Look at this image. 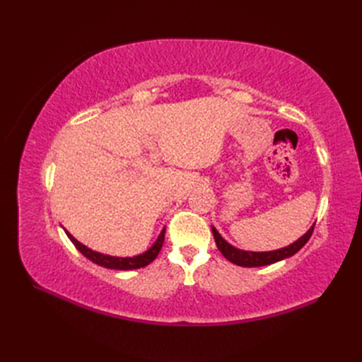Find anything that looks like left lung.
Segmentation results:
<instances>
[{"label":"left lung","instance_id":"1","mask_svg":"<svg viewBox=\"0 0 362 362\" xmlns=\"http://www.w3.org/2000/svg\"><path fill=\"white\" fill-rule=\"evenodd\" d=\"M211 231L216 240L217 249L222 252V255L228 259L234 262L237 266L242 267H259V266H267V264H273V262L286 259L291 255H294L296 252H299L308 240L313 235L314 231V225L306 231V234H303L299 240H296L294 243H291L290 246L281 247L276 250H270V252H250V250H242L237 249L234 246L229 245L226 240L217 233V229L214 226H211Z\"/></svg>","mask_w":362,"mask_h":362}]
</instances>
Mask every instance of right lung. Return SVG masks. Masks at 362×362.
Returning <instances> with one entry per match:
<instances>
[{
	"instance_id": "obj_1",
	"label": "right lung",
	"mask_w": 362,
	"mask_h": 362,
	"mask_svg": "<svg viewBox=\"0 0 362 362\" xmlns=\"http://www.w3.org/2000/svg\"><path fill=\"white\" fill-rule=\"evenodd\" d=\"M164 231H166V229H163L161 234L157 238V242L152 245L146 252H144V254L136 255V257L122 258V257H112V255L100 254V252H95V250L89 249L87 246L81 245L78 240H76L75 237H72L66 231V229H64V233H66V235L69 237V240L74 243V246L78 249L86 258H89L92 262H95V264H98V266H103V267H107V269H115V270L140 269V267L148 266L149 262L154 261L157 258V255H158V252L161 250V246H163V242H164Z\"/></svg>"
}]
</instances>
